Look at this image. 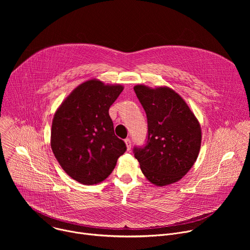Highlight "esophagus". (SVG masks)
<instances>
[{
  "mask_svg": "<svg viewBox=\"0 0 250 250\" xmlns=\"http://www.w3.org/2000/svg\"><path fill=\"white\" fill-rule=\"evenodd\" d=\"M125 145H126L127 150H130V148H131V141H130V139L126 138V139H125Z\"/></svg>",
  "mask_w": 250,
  "mask_h": 250,
  "instance_id": "1",
  "label": "esophagus"
}]
</instances>
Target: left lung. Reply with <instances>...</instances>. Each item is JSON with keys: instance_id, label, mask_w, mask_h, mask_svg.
<instances>
[{"instance_id": "1", "label": "left lung", "mask_w": 250, "mask_h": 250, "mask_svg": "<svg viewBox=\"0 0 250 250\" xmlns=\"http://www.w3.org/2000/svg\"><path fill=\"white\" fill-rule=\"evenodd\" d=\"M133 90L147 118L146 144L133 147L134 157L151 183L165 186L177 182L198 157L199 122L184 100L167 87L137 85Z\"/></svg>"}]
</instances>
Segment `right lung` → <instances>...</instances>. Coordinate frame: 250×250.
<instances>
[{
  "instance_id": "add662e5",
  "label": "right lung",
  "mask_w": 250,
  "mask_h": 250,
  "mask_svg": "<svg viewBox=\"0 0 250 250\" xmlns=\"http://www.w3.org/2000/svg\"><path fill=\"white\" fill-rule=\"evenodd\" d=\"M124 88L89 80L78 86L56 111L51 148L63 170L85 185L104 181L126 150L114 131L110 106Z\"/></svg>"
}]
</instances>
